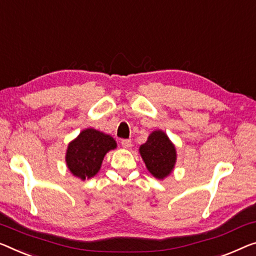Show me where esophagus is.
<instances>
[{"instance_id":"obj_1","label":"esophagus","mask_w":256,"mask_h":256,"mask_svg":"<svg viewBox=\"0 0 256 256\" xmlns=\"http://www.w3.org/2000/svg\"><path fill=\"white\" fill-rule=\"evenodd\" d=\"M120 144H122V146H123V148H125V150H128V148L132 146V142L130 139H123L120 141Z\"/></svg>"}]
</instances>
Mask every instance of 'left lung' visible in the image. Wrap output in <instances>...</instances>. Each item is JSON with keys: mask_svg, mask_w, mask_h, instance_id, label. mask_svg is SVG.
Returning <instances> with one entry per match:
<instances>
[{"mask_svg": "<svg viewBox=\"0 0 256 256\" xmlns=\"http://www.w3.org/2000/svg\"><path fill=\"white\" fill-rule=\"evenodd\" d=\"M139 150L147 169L155 178L163 179L171 174L176 163V150L164 132H152Z\"/></svg>", "mask_w": 256, "mask_h": 256, "instance_id": "8db88e82", "label": "left lung"}]
</instances>
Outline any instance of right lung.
I'll return each instance as SVG.
<instances>
[{"label":"right lung","mask_w":256,"mask_h":256,"mask_svg":"<svg viewBox=\"0 0 256 256\" xmlns=\"http://www.w3.org/2000/svg\"><path fill=\"white\" fill-rule=\"evenodd\" d=\"M115 148L116 141L110 136L94 128L84 130L68 147V170L82 180L93 177L100 170L104 155Z\"/></svg>","instance_id":"add662e5"}]
</instances>
